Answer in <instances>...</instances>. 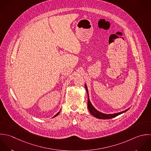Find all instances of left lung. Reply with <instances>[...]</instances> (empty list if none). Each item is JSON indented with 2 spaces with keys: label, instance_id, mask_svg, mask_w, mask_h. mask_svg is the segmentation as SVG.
I'll use <instances>...</instances> for the list:
<instances>
[{
  "label": "left lung",
  "instance_id": "obj_1",
  "mask_svg": "<svg viewBox=\"0 0 151 151\" xmlns=\"http://www.w3.org/2000/svg\"><path fill=\"white\" fill-rule=\"evenodd\" d=\"M85 88H86V92H87V93H88V110L89 111V112L93 116H95V118H98V119H111V118H115L125 112H127V111H128L129 109V108L124 111H122V112H118V113H115V114H104V113H102L99 111H98L97 109H96L95 108V107L92 105V103L90 101V99H89V93H88V88H87V86H86V84L85 83Z\"/></svg>",
  "mask_w": 151,
  "mask_h": 151
}]
</instances>
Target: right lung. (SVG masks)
<instances>
[{
  "label": "right lung",
  "instance_id": "obj_1",
  "mask_svg": "<svg viewBox=\"0 0 151 151\" xmlns=\"http://www.w3.org/2000/svg\"><path fill=\"white\" fill-rule=\"evenodd\" d=\"M59 112H60V111H59V112H58V113H57V114H56V115H55L53 117H55V116H56L57 115H59Z\"/></svg>",
  "mask_w": 151,
  "mask_h": 151
}]
</instances>
